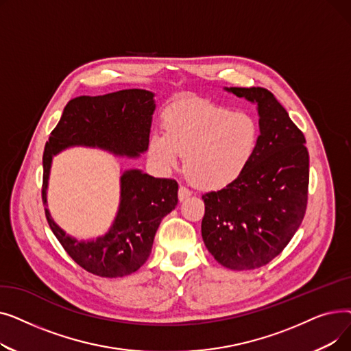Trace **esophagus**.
<instances>
[{
	"label": "esophagus",
	"instance_id": "34e87169",
	"mask_svg": "<svg viewBox=\"0 0 351 351\" xmlns=\"http://www.w3.org/2000/svg\"><path fill=\"white\" fill-rule=\"evenodd\" d=\"M192 196V192L185 188V186H180L179 191H178V197H179V202H185L188 197Z\"/></svg>",
	"mask_w": 351,
	"mask_h": 351
}]
</instances>
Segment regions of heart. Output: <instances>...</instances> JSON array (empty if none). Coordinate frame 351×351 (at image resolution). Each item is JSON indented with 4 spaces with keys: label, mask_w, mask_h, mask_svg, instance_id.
<instances>
[{
    "label": "heart",
    "mask_w": 351,
    "mask_h": 351,
    "mask_svg": "<svg viewBox=\"0 0 351 351\" xmlns=\"http://www.w3.org/2000/svg\"><path fill=\"white\" fill-rule=\"evenodd\" d=\"M163 134L149 139L151 159L163 171L178 168L185 156V171L199 188H228L249 168L259 145L257 119L243 110L232 112L206 101L172 105L162 118Z\"/></svg>",
    "instance_id": "obj_1"
}]
</instances>
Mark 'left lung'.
<instances>
[{"label":"left lung","mask_w":351,"mask_h":351,"mask_svg":"<svg viewBox=\"0 0 351 351\" xmlns=\"http://www.w3.org/2000/svg\"><path fill=\"white\" fill-rule=\"evenodd\" d=\"M256 105L261 136L246 172L202 196V237L215 259L232 270L267 265L287 246L306 213L308 152L287 110L265 88H225Z\"/></svg>","instance_id":"1"}]
</instances>
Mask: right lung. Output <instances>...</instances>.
Masks as SVG:
<instances>
[{
  "label": "right lung",
  "mask_w": 351,
  "mask_h": 351,
  "mask_svg": "<svg viewBox=\"0 0 351 351\" xmlns=\"http://www.w3.org/2000/svg\"><path fill=\"white\" fill-rule=\"evenodd\" d=\"M154 97V92L146 89H122L99 97L73 98L45 145L43 200L48 225L72 259L101 278H122L147 261L162 219L178 205V183L154 178L141 169L123 171L112 225L97 239L80 241L55 223L47 208L52 159L73 146L97 147L121 158H139L149 146L156 108Z\"/></svg>",
  "instance_id": "right-lung-1"
}]
</instances>
